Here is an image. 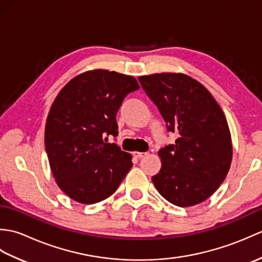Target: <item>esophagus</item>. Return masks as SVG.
Masks as SVG:
<instances>
[{"instance_id": "esophagus-1", "label": "esophagus", "mask_w": 262, "mask_h": 262, "mask_svg": "<svg viewBox=\"0 0 262 262\" xmlns=\"http://www.w3.org/2000/svg\"><path fill=\"white\" fill-rule=\"evenodd\" d=\"M146 155V153H143V152H135L134 153V157L137 158V159H142Z\"/></svg>"}]
</instances>
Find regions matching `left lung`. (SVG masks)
<instances>
[{"mask_svg":"<svg viewBox=\"0 0 262 262\" xmlns=\"http://www.w3.org/2000/svg\"><path fill=\"white\" fill-rule=\"evenodd\" d=\"M157 105L174 144L160 148L162 166L152 181L161 196L179 207L203 203L224 181L232 161L229 125L203 84L181 73L138 77Z\"/></svg>","mask_w":262,"mask_h":262,"instance_id":"obj_1","label":"left lung"}]
</instances>
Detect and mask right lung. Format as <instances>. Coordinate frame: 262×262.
<instances>
[{"label": "right lung", "instance_id": "obj_1", "mask_svg": "<svg viewBox=\"0 0 262 262\" xmlns=\"http://www.w3.org/2000/svg\"><path fill=\"white\" fill-rule=\"evenodd\" d=\"M140 89L133 76L94 70L77 75L49 111L45 147L58 187L81 204L111 196L133 166L132 157L108 136H118L117 111Z\"/></svg>", "mask_w": 262, "mask_h": 262}]
</instances>
